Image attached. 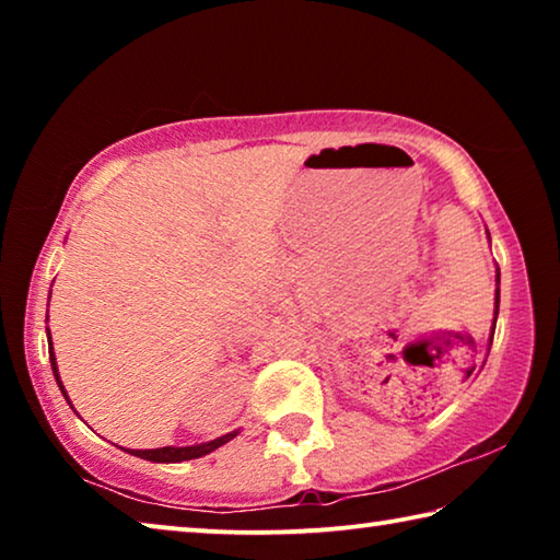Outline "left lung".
I'll return each instance as SVG.
<instances>
[{
    "mask_svg": "<svg viewBox=\"0 0 560 560\" xmlns=\"http://www.w3.org/2000/svg\"><path fill=\"white\" fill-rule=\"evenodd\" d=\"M497 283H499V273H497ZM497 314H499V289H497ZM494 328H497V318H494ZM494 328H491V336H494ZM474 373V368L467 373V377Z\"/></svg>",
    "mask_w": 560,
    "mask_h": 560,
    "instance_id": "8db88e82",
    "label": "left lung"
}]
</instances>
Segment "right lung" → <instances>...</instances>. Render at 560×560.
I'll list each match as a JSON object with an SVG mask.
<instances>
[{
	"label": "right lung",
	"instance_id": "obj_1",
	"mask_svg": "<svg viewBox=\"0 0 560 560\" xmlns=\"http://www.w3.org/2000/svg\"><path fill=\"white\" fill-rule=\"evenodd\" d=\"M49 353H51V368H54V375H56V381H59V371H56V358H54V350H49ZM59 387H61V393L66 395L61 381H59ZM234 438H236V432H230V434H224V438H220V440H212V442H207V444H195V447L130 450V454H136V457H143V459H150V462H185V459H197V457H202V454H210L212 450L222 447L224 442H230V440H234Z\"/></svg>",
	"mask_w": 560,
	"mask_h": 560
}]
</instances>
